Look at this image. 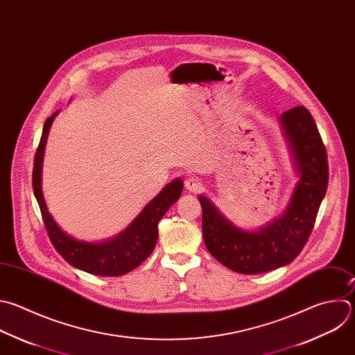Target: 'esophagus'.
I'll return each mask as SVG.
<instances>
[{
    "label": "esophagus",
    "instance_id": "esophagus-1",
    "mask_svg": "<svg viewBox=\"0 0 355 355\" xmlns=\"http://www.w3.org/2000/svg\"><path fill=\"white\" fill-rule=\"evenodd\" d=\"M185 188L189 191V192H199L202 189V184L198 178L195 177H188L185 180Z\"/></svg>",
    "mask_w": 355,
    "mask_h": 355
}]
</instances>
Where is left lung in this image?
Listing matches in <instances>:
<instances>
[{
	"label": "left lung",
	"mask_w": 355,
	"mask_h": 355,
	"mask_svg": "<svg viewBox=\"0 0 355 355\" xmlns=\"http://www.w3.org/2000/svg\"><path fill=\"white\" fill-rule=\"evenodd\" d=\"M280 121L300 173L297 188L282 217L258 232H248L232 225L209 199L199 196L206 248L232 272L258 275L291 263L309 239L327 189L326 148L311 112L297 105L284 111Z\"/></svg>",
	"instance_id": "8db88e82"
}]
</instances>
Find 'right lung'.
I'll list each match as a JSON object with an SVG mask.
<instances>
[{"label": "right lung", "instance_id": "1", "mask_svg": "<svg viewBox=\"0 0 355 355\" xmlns=\"http://www.w3.org/2000/svg\"><path fill=\"white\" fill-rule=\"evenodd\" d=\"M57 112L49 116L42 132L33 162V192L37 199L49 239L57 252L73 268L83 272L115 277L137 269L155 250L159 235V221L181 195L184 182L177 180L168 184L116 239L101 244H86L67 235L50 216L42 192V162L47 134Z\"/></svg>", "mask_w": 355, "mask_h": 355}]
</instances>
